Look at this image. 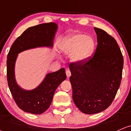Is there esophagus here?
<instances>
[{"label":"esophagus","instance_id":"obj_1","mask_svg":"<svg viewBox=\"0 0 131 131\" xmlns=\"http://www.w3.org/2000/svg\"><path fill=\"white\" fill-rule=\"evenodd\" d=\"M66 75H67V77L69 78V77H70V76H71V72H70V70H68V69H67V70H66Z\"/></svg>","mask_w":131,"mask_h":131}]
</instances>
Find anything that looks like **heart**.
I'll return each mask as SVG.
<instances>
[{"instance_id":"b5f03b06","label":"heart","mask_w":131,"mask_h":131,"mask_svg":"<svg viewBox=\"0 0 131 131\" xmlns=\"http://www.w3.org/2000/svg\"><path fill=\"white\" fill-rule=\"evenodd\" d=\"M95 47L94 41L91 37L84 34L71 35L63 42L61 50L65 54H72L74 62H82L89 57Z\"/></svg>"}]
</instances>
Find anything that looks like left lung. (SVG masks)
Instances as JSON below:
<instances>
[{
	"label": "left lung",
	"mask_w": 131,
	"mask_h": 131,
	"mask_svg": "<svg viewBox=\"0 0 131 131\" xmlns=\"http://www.w3.org/2000/svg\"><path fill=\"white\" fill-rule=\"evenodd\" d=\"M94 30L98 43L93 56L69 66L73 101L86 114L99 113L112 104L123 67V56L115 39L103 30Z\"/></svg>",
	"instance_id": "8db88e82"
}]
</instances>
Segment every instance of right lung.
Instances as JSON below:
<instances>
[{
    "instance_id": "right-lung-1",
    "label": "right lung",
    "mask_w": 131,
    "mask_h": 131,
    "mask_svg": "<svg viewBox=\"0 0 131 131\" xmlns=\"http://www.w3.org/2000/svg\"><path fill=\"white\" fill-rule=\"evenodd\" d=\"M57 25L53 22L42 24L27 28L14 43L7 56L6 76L8 87L17 106L22 111L33 114H41L50 106L54 92L66 79L64 68L48 73L42 83L31 91L19 88L14 78V64L17 54L36 47H51Z\"/></svg>"
}]
</instances>
